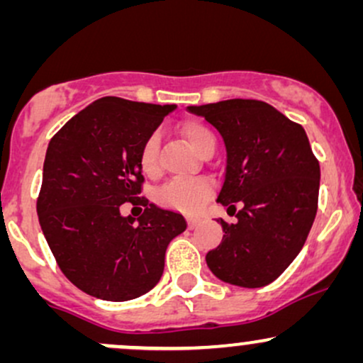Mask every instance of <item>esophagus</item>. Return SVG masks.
Instances as JSON below:
<instances>
[{
  "instance_id": "34e87169",
  "label": "esophagus",
  "mask_w": 363,
  "mask_h": 363,
  "mask_svg": "<svg viewBox=\"0 0 363 363\" xmlns=\"http://www.w3.org/2000/svg\"><path fill=\"white\" fill-rule=\"evenodd\" d=\"M199 223H201V218H198V216H187V227L189 228L198 227Z\"/></svg>"
}]
</instances>
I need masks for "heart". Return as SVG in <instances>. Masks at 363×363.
<instances>
[{
  "mask_svg": "<svg viewBox=\"0 0 363 363\" xmlns=\"http://www.w3.org/2000/svg\"><path fill=\"white\" fill-rule=\"evenodd\" d=\"M186 140L199 155L208 148L215 147V135L206 124L199 121H191L182 126ZM140 169L147 176H153L158 172V136L153 133L143 141L140 148ZM213 182L206 177H176L164 184L157 191L155 198L158 205L170 210L181 211V213L194 215L203 210V206L210 201L213 196Z\"/></svg>",
  "mask_w": 363,
  "mask_h": 363,
  "instance_id": "1",
  "label": "heart"
}]
</instances>
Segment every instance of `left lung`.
<instances>
[{
	"instance_id": "8db88e82",
	"label": "left lung",
	"mask_w": 363,
	"mask_h": 363,
	"mask_svg": "<svg viewBox=\"0 0 363 363\" xmlns=\"http://www.w3.org/2000/svg\"><path fill=\"white\" fill-rule=\"evenodd\" d=\"M187 111L203 116L222 135L227 167L216 201L237 218L235 223L218 220L225 234L206 254L208 268L230 285H269L301 252L318 213L320 169L306 131L252 99Z\"/></svg>"
}]
</instances>
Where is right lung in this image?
I'll list each match as a JSON object with an SVG mask.
<instances>
[{
  "instance_id": "add662e5",
  "label": "right lung",
  "mask_w": 363,
  "mask_h": 363,
  "mask_svg": "<svg viewBox=\"0 0 363 363\" xmlns=\"http://www.w3.org/2000/svg\"><path fill=\"white\" fill-rule=\"evenodd\" d=\"M176 106L102 97L49 141L37 215L65 277L91 297L124 302L147 294L164 273L167 245L184 216L141 194L140 148ZM123 202L143 206L139 220Z\"/></svg>"
}]
</instances>
